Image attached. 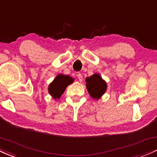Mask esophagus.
Listing matches in <instances>:
<instances>
[{"label": "esophagus", "instance_id": "1", "mask_svg": "<svg viewBox=\"0 0 157 157\" xmlns=\"http://www.w3.org/2000/svg\"><path fill=\"white\" fill-rule=\"evenodd\" d=\"M77 78H78L79 81H80V82H82V75H81V74L78 73V74H77Z\"/></svg>", "mask_w": 157, "mask_h": 157}]
</instances>
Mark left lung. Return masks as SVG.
<instances>
[{
  "instance_id": "obj_1",
  "label": "left lung",
  "mask_w": 157,
  "mask_h": 157,
  "mask_svg": "<svg viewBox=\"0 0 157 157\" xmlns=\"http://www.w3.org/2000/svg\"><path fill=\"white\" fill-rule=\"evenodd\" d=\"M88 92L93 99L98 100L106 92L107 84L101 76L95 73L86 78Z\"/></svg>"
}]
</instances>
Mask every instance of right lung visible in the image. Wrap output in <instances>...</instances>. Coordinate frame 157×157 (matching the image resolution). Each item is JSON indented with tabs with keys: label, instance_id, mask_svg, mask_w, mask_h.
Wrapping results in <instances>:
<instances>
[{
	"label": "right lung",
	"instance_id": "1",
	"mask_svg": "<svg viewBox=\"0 0 157 157\" xmlns=\"http://www.w3.org/2000/svg\"><path fill=\"white\" fill-rule=\"evenodd\" d=\"M75 79L69 75L59 74L48 86V92L53 99H59L65 89L74 82Z\"/></svg>",
	"mask_w": 157,
	"mask_h": 157
}]
</instances>
